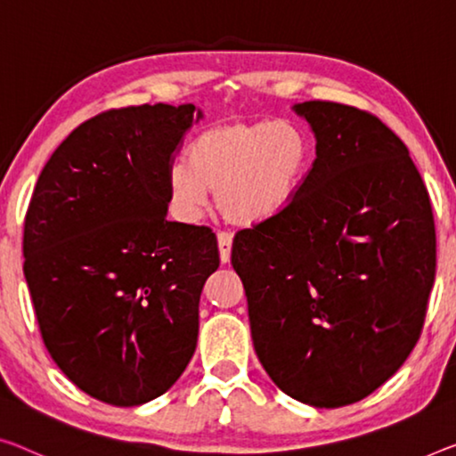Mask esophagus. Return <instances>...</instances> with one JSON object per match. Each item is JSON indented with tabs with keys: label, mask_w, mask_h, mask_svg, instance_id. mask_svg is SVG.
<instances>
[{
	"label": "esophagus",
	"mask_w": 456,
	"mask_h": 456,
	"mask_svg": "<svg viewBox=\"0 0 456 456\" xmlns=\"http://www.w3.org/2000/svg\"><path fill=\"white\" fill-rule=\"evenodd\" d=\"M218 247H220L222 263H228L230 250H232V234L226 232V230H218Z\"/></svg>",
	"instance_id": "esophagus-1"
}]
</instances>
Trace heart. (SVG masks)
I'll return each instance as SVG.
<instances>
[{"mask_svg": "<svg viewBox=\"0 0 456 456\" xmlns=\"http://www.w3.org/2000/svg\"><path fill=\"white\" fill-rule=\"evenodd\" d=\"M187 159L167 175L173 208L198 218L216 191L224 218L255 226L289 208L312 167V142L287 120H232L201 132Z\"/></svg>", "mask_w": 456, "mask_h": 456, "instance_id": "1", "label": "heart"}]
</instances>
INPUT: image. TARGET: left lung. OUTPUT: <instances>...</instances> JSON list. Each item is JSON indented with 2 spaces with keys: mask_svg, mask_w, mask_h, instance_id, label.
<instances>
[{
  "mask_svg": "<svg viewBox=\"0 0 456 456\" xmlns=\"http://www.w3.org/2000/svg\"><path fill=\"white\" fill-rule=\"evenodd\" d=\"M296 111L316 159L285 212L238 230L232 267L271 379L297 402L340 408L381 387L416 346L436 232L408 146L379 118L334 102Z\"/></svg>",
  "mask_w": 456,
  "mask_h": 456,
  "instance_id": "8db88e82",
  "label": "left lung"
}]
</instances>
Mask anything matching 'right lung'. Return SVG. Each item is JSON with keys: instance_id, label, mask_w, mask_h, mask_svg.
I'll return each mask as SVG.
<instances>
[{"instance_id": "obj_1", "label": "right lung", "mask_w": 456, "mask_h": 456, "mask_svg": "<svg viewBox=\"0 0 456 456\" xmlns=\"http://www.w3.org/2000/svg\"><path fill=\"white\" fill-rule=\"evenodd\" d=\"M200 118L193 103L102 111L62 140L34 187L22 248L42 340L103 403L163 395L193 356L220 252L209 226L167 220V175Z\"/></svg>"}]
</instances>
